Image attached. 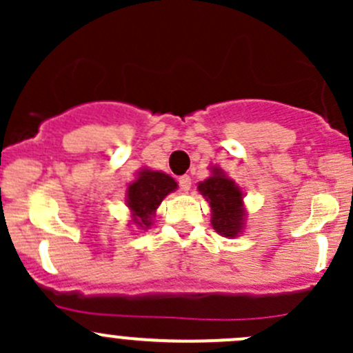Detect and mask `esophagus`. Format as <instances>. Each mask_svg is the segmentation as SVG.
<instances>
[{
	"mask_svg": "<svg viewBox=\"0 0 353 353\" xmlns=\"http://www.w3.org/2000/svg\"><path fill=\"white\" fill-rule=\"evenodd\" d=\"M177 183H179L181 190L190 191V188H191V177L190 176H181L179 179H177Z\"/></svg>",
	"mask_w": 353,
	"mask_h": 353,
	"instance_id": "1",
	"label": "esophagus"
}]
</instances>
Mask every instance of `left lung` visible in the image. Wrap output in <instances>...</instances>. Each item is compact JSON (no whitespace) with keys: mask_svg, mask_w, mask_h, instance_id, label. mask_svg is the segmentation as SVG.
<instances>
[{"mask_svg":"<svg viewBox=\"0 0 353 353\" xmlns=\"http://www.w3.org/2000/svg\"><path fill=\"white\" fill-rule=\"evenodd\" d=\"M199 193L206 198L212 208V225L220 236L236 237L243 229L244 210L243 191L232 179L223 176L220 169L213 176L199 183Z\"/></svg>","mask_w":353,"mask_h":353,"instance_id":"1","label":"left lung"}]
</instances>
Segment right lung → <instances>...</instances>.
Wrapping results in <instances>:
<instances>
[{"label": "right lung", "instance_id": "1", "mask_svg": "<svg viewBox=\"0 0 353 353\" xmlns=\"http://www.w3.org/2000/svg\"><path fill=\"white\" fill-rule=\"evenodd\" d=\"M177 188V183L159 170H141L137 181L128 186V206L133 212V222L140 227L152 225V215L162 199Z\"/></svg>", "mask_w": 353, "mask_h": 353}]
</instances>
